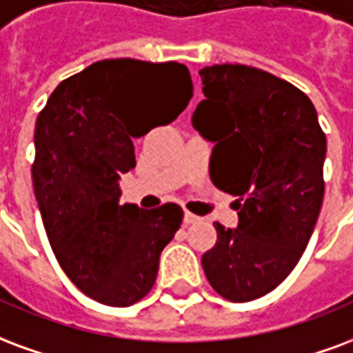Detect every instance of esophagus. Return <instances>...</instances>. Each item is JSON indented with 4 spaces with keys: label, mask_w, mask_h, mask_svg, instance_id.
<instances>
[{
    "label": "esophagus",
    "mask_w": 353,
    "mask_h": 353,
    "mask_svg": "<svg viewBox=\"0 0 353 353\" xmlns=\"http://www.w3.org/2000/svg\"><path fill=\"white\" fill-rule=\"evenodd\" d=\"M199 220H201V218H199V216H195L194 212H184V225H192V223H195V222H199Z\"/></svg>",
    "instance_id": "1"
}]
</instances>
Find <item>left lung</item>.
Instances as JSON below:
<instances>
[{
  "instance_id": "obj_1",
  "label": "left lung",
  "mask_w": 353,
  "mask_h": 353,
  "mask_svg": "<svg viewBox=\"0 0 353 353\" xmlns=\"http://www.w3.org/2000/svg\"><path fill=\"white\" fill-rule=\"evenodd\" d=\"M203 99L192 123L214 143L210 179L235 195V230L201 258L223 299L246 303L272 292L307 248L323 201L325 133L307 94L241 63L199 71Z\"/></svg>"
}]
</instances>
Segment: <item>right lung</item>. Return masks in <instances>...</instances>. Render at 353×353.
Listing matches in <instances>:
<instances>
[{"instance_id":"obj_1","label":"right lung","mask_w":353,"mask_h":353,"mask_svg":"<svg viewBox=\"0 0 353 353\" xmlns=\"http://www.w3.org/2000/svg\"><path fill=\"white\" fill-rule=\"evenodd\" d=\"M192 95L182 63L101 60L61 81L37 117L32 174L46 236L69 280L97 303L130 307L156 282L184 212L174 203L120 205L118 180L135 167L131 137L173 122Z\"/></svg>"}]
</instances>
